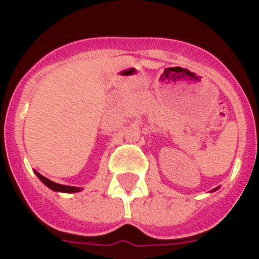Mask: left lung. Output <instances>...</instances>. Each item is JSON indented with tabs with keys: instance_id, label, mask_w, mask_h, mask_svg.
<instances>
[{
	"instance_id": "left-lung-1",
	"label": "left lung",
	"mask_w": 259,
	"mask_h": 259,
	"mask_svg": "<svg viewBox=\"0 0 259 259\" xmlns=\"http://www.w3.org/2000/svg\"><path fill=\"white\" fill-rule=\"evenodd\" d=\"M217 189H218V188H215V189H212V191H211V192H214V191H217Z\"/></svg>"
}]
</instances>
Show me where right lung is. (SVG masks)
I'll use <instances>...</instances> for the list:
<instances>
[{"label": "right lung", "mask_w": 259, "mask_h": 259, "mask_svg": "<svg viewBox=\"0 0 259 259\" xmlns=\"http://www.w3.org/2000/svg\"><path fill=\"white\" fill-rule=\"evenodd\" d=\"M35 172H36V175H37L38 179L44 183L48 188H50L52 191H54V192H62V193H76V192L81 191V188H79V187H70V185L57 184V183H54V182H52V180L47 179L45 176H42L41 174H38L37 171H35Z\"/></svg>", "instance_id": "1"}]
</instances>
